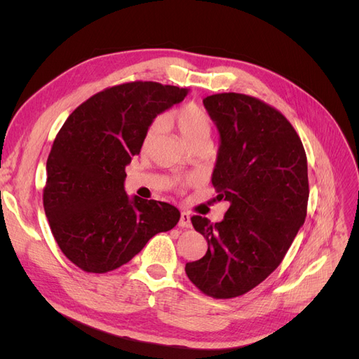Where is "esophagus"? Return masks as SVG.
Segmentation results:
<instances>
[{
	"label": "esophagus",
	"instance_id": "esophagus-1",
	"mask_svg": "<svg viewBox=\"0 0 359 359\" xmlns=\"http://www.w3.org/2000/svg\"><path fill=\"white\" fill-rule=\"evenodd\" d=\"M181 227H191V220H190V214L189 212H181L180 217V223Z\"/></svg>",
	"mask_w": 359,
	"mask_h": 359
}]
</instances>
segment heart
<instances>
[{
  "mask_svg": "<svg viewBox=\"0 0 359 359\" xmlns=\"http://www.w3.org/2000/svg\"><path fill=\"white\" fill-rule=\"evenodd\" d=\"M166 123L175 126L181 137L186 140L189 147L194 145H210L212 135V119L205 109L196 103L182 104L178 109L166 115ZM161 132V121L156 119L151 123L144 135L142 148L147 149L154 142Z\"/></svg>",
  "mask_w": 359,
  "mask_h": 359,
  "instance_id": "heart-1",
  "label": "heart"
}]
</instances>
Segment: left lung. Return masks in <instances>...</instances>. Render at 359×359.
<instances>
[{"mask_svg":"<svg viewBox=\"0 0 359 359\" xmlns=\"http://www.w3.org/2000/svg\"><path fill=\"white\" fill-rule=\"evenodd\" d=\"M203 106L220 135L211 181L231 205L219 223L191 217L208 250L186 274L205 295L227 299L262 283L295 240L307 215V156L287 119L255 97L222 93Z\"/></svg>","mask_w":359,"mask_h":359,"instance_id":"8db88e82","label":"left lung"}]
</instances>
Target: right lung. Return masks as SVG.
<instances>
[{
    "mask_svg": "<svg viewBox=\"0 0 359 359\" xmlns=\"http://www.w3.org/2000/svg\"><path fill=\"white\" fill-rule=\"evenodd\" d=\"M187 94L157 82L121 83L90 97L62 124L46 163L43 206L58 247L76 266L109 273L177 226L175 206L128 198L124 180L148 126Z\"/></svg>",
    "mask_w": 359,
    "mask_h": 359,
    "instance_id": "add662e5",
    "label": "right lung"
}]
</instances>
